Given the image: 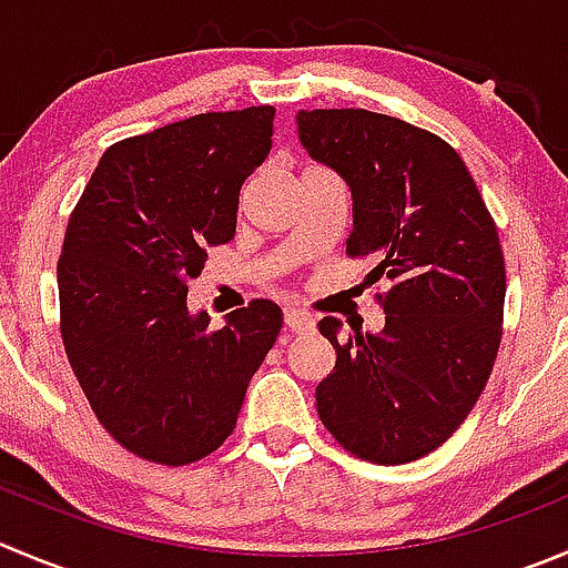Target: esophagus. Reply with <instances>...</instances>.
<instances>
[{"instance_id": "obj_1", "label": "esophagus", "mask_w": 568, "mask_h": 568, "mask_svg": "<svg viewBox=\"0 0 568 568\" xmlns=\"http://www.w3.org/2000/svg\"><path fill=\"white\" fill-rule=\"evenodd\" d=\"M285 327L294 329V333H307V329L316 327L313 316L307 311H300V307H285Z\"/></svg>"}]
</instances>
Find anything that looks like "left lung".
<instances>
[{
	"instance_id": "obj_1",
	"label": "left lung",
	"mask_w": 568,
	"mask_h": 568,
	"mask_svg": "<svg viewBox=\"0 0 568 568\" xmlns=\"http://www.w3.org/2000/svg\"><path fill=\"white\" fill-rule=\"evenodd\" d=\"M300 141L352 194L346 252L377 261L383 333L333 316L318 333L335 368L316 410L335 442L379 466L410 464L458 430L503 338L505 261L497 227L458 152L402 119L361 108L300 110Z\"/></svg>"
}]
</instances>
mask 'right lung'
<instances>
[{
	"mask_svg": "<svg viewBox=\"0 0 568 568\" xmlns=\"http://www.w3.org/2000/svg\"><path fill=\"white\" fill-rule=\"evenodd\" d=\"M272 126L274 108L261 104L119 141L69 219L58 263L65 355L104 430L155 464L222 447L283 327L268 300L219 329L189 307L207 250L233 241L241 185L266 161Z\"/></svg>",
	"mask_w": 568,
	"mask_h": 568,
	"instance_id": "add662e5",
	"label": "right lung"
}]
</instances>
